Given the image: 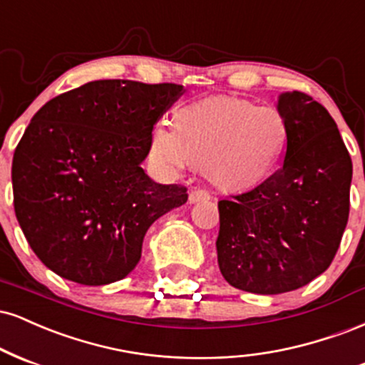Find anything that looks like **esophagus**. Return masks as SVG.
Returning <instances> with one entry per match:
<instances>
[{"instance_id": "1", "label": "esophagus", "mask_w": 365, "mask_h": 365, "mask_svg": "<svg viewBox=\"0 0 365 365\" xmlns=\"http://www.w3.org/2000/svg\"><path fill=\"white\" fill-rule=\"evenodd\" d=\"M212 198V195L207 190H192L190 192V203H198V201H207Z\"/></svg>"}]
</instances>
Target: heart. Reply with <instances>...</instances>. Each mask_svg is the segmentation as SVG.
I'll return each instance as SVG.
<instances>
[{"label": "heart", "mask_w": 365, "mask_h": 365, "mask_svg": "<svg viewBox=\"0 0 365 365\" xmlns=\"http://www.w3.org/2000/svg\"><path fill=\"white\" fill-rule=\"evenodd\" d=\"M289 126L273 107L246 98L217 96L179 107L174 128L157 124L150 148L170 167L187 162L225 190H246L263 182L284 157Z\"/></svg>", "instance_id": "obj_1"}]
</instances>
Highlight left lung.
I'll list each match as a JSON object with an SVG mask.
<instances>
[{
	"mask_svg": "<svg viewBox=\"0 0 365 365\" xmlns=\"http://www.w3.org/2000/svg\"><path fill=\"white\" fill-rule=\"evenodd\" d=\"M284 165L252 190L218 201V267L235 289H301L335 258L349 222L352 158L336 123L307 93L285 92Z\"/></svg>",
	"mask_w": 365,
	"mask_h": 365,
	"instance_id": "1",
	"label": "left lung"
}]
</instances>
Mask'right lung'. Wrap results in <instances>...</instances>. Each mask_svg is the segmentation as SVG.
Listing matches in <instances>:
<instances>
[{
	"instance_id": "1",
	"label": "right lung",
	"mask_w": 365,
	"mask_h": 365,
	"mask_svg": "<svg viewBox=\"0 0 365 365\" xmlns=\"http://www.w3.org/2000/svg\"><path fill=\"white\" fill-rule=\"evenodd\" d=\"M182 85L97 80L51 98L16 145V220L37 258L81 285L121 280L138 264L148 227L187 201L141 162L150 133Z\"/></svg>"
}]
</instances>
